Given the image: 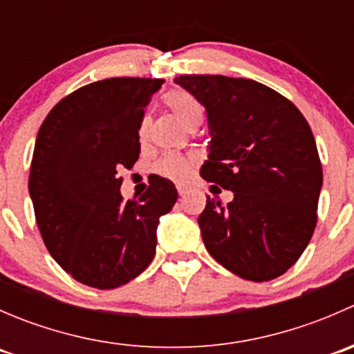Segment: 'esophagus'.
Here are the masks:
<instances>
[{
	"label": "esophagus",
	"mask_w": 354,
	"mask_h": 354,
	"mask_svg": "<svg viewBox=\"0 0 354 354\" xmlns=\"http://www.w3.org/2000/svg\"><path fill=\"white\" fill-rule=\"evenodd\" d=\"M176 190H178V194H180L181 197H183V195L188 194V190H190V187H188V185H183V183H178V185H176Z\"/></svg>",
	"instance_id": "34e87169"
}]
</instances>
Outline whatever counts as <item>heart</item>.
<instances>
[{
  "mask_svg": "<svg viewBox=\"0 0 354 354\" xmlns=\"http://www.w3.org/2000/svg\"><path fill=\"white\" fill-rule=\"evenodd\" d=\"M164 104L167 106V109L185 124V127L192 128L194 124H197L202 121L203 118V109L200 106V102L194 97L192 94L185 91H171L164 95ZM149 133V120L144 118L138 124V140L144 144L147 140ZM195 164V157L178 154V152H169V154H164L159 160L156 162L154 171L159 176L167 178V180L173 181H183L185 178L190 173L192 166Z\"/></svg>",
  "mask_w": 354,
  "mask_h": 354,
  "instance_id": "1",
  "label": "heart"
}]
</instances>
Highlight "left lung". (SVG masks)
Returning a JSON list of instances; mask_svg holds the SVG:
<instances>
[{
  "instance_id": "left-lung-1",
  "label": "left lung",
  "mask_w": 354,
  "mask_h": 354,
  "mask_svg": "<svg viewBox=\"0 0 354 354\" xmlns=\"http://www.w3.org/2000/svg\"><path fill=\"white\" fill-rule=\"evenodd\" d=\"M174 84L207 113L209 157L200 176L234 195L227 205L207 197L198 217L207 252L246 281L283 276L317 224L322 164L308 121L250 78L181 75Z\"/></svg>"
}]
</instances>
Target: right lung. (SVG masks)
<instances>
[{"label": "right lung", "mask_w": 354, "mask_h": 354, "mask_svg": "<svg viewBox=\"0 0 354 354\" xmlns=\"http://www.w3.org/2000/svg\"><path fill=\"white\" fill-rule=\"evenodd\" d=\"M162 78H106L58 102L35 138L28 194L53 259L85 286L113 289L144 272L156 255L159 217L178 192L157 178L124 202L123 167L140 154L138 124Z\"/></svg>", "instance_id": "add662e5"}]
</instances>
